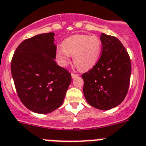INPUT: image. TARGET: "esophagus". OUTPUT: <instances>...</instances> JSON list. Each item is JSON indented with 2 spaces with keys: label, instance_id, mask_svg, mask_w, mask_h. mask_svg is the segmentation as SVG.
I'll use <instances>...</instances> for the list:
<instances>
[{
  "label": "esophagus",
  "instance_id": "1",
  "mask_svg": "<svg viewBox=\"0 0 146 146\" xmlns=\"http://www.w3.org/2000/svg\"><path fill=\"white\" fill-rule=\"evenodd\" d=\"M78 76H79V74H74V73H72V78H78Z\"/></svg>",
  "mask_w": 146,
  "mask_h": 146
}]
</instances>
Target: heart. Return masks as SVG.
<instances>
[{
	"label": "heart",
	"mask_w": 146,
	"mask_h": 146,
	"mask_svg": "<svg viewBox=\"0 0 146 146\" xmlns=\"http://www.w3.org/2000/svg\"><path fill=\"white\" fill-rule=\"evenodd\" d=\"M102 51V43L95 35H75L63 42L62 46L56 49L55 56L62 66H66L70 56L76 66L80 71H88L99 60Z\"/></svg>",
	"instance_id": "obj_1"
}]
</instances>
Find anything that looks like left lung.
Wrapping results in <instances>:
<instances>
[{
	"instance_id": "left-lung-1",
	"label": "left lung",
	"mask_w": 146,
	"mask_h": 146,
	"mask_svg": "<svg viewBox=\"0 0 146 146\" xmlns=\"http://www.w3.org/2000/svg\"><path fill=\"white\" fill-rule=\"evenodd\" d=\"M102 52L98 63L82 74L83 94L89 105L100 110L117 106L125 99L130 83L129 54L117 37L102 33Z\"/></svg>"
}]
</instances>
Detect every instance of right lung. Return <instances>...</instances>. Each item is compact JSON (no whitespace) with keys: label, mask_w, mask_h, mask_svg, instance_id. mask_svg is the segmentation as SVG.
<instances>
[{"label":"right lung","mask_w":146,"mask_h":146,"mask_svg":"<svg viewBox=\"0 0 146 146\" xmlns=\"http://www.w3.org/2000/svg\"><path fill=\"white\" fill-rule=\"evenodd\" d=\"M53 32L23 40L11 61V72L17 96L27 109L47 114L63 103L72 81L68 70L56 63Z\"/></svg>","instance_id":"add662e5"}]
</instances>
